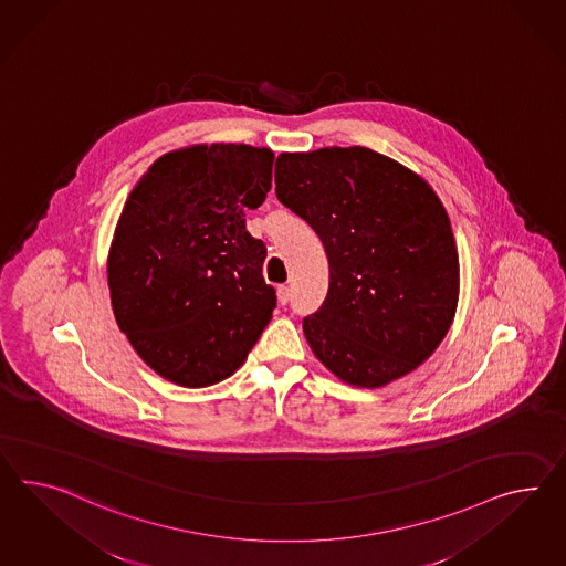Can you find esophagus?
Segmentation results:
<instances>
[{
	"label": "esophagus",
	"mask_w": 566,
	"mask_h": 566,
	"mask_svg": "<svg viewBox=\"0 0 566 566\" xmlns=\"http://www.w3.org/2000/svg\"><path fill=\"white\" fill-rule=\"evenodd\" d=\"M291 291L287 285H279L276 287V300H279V304L285 305L290 302Z\"/></svg>",
	"instance_id": "obj_1"
}]
</instances>
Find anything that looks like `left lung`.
I'll use <instances>...</instances> for the list:
<instances>
[{"label":"left lung","instance_id":"8db88e82","mask_svg":"<svg viewBox=\"0 0 566 566\" xmlns=\"http://www.w3.org/2000/svg\"><path fill=\"white\" fill-rule=\"evenodd\" d=\"M275 185L328 256V295L304 319L316 359L367 390L415 371L446 338L460 297L455 238L433 187L361 146L283 151Z\"/></svg>","mask_w":566,"mask_h":566}]
</instances>
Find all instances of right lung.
I'll return each mask as SVG.
<instances>
[{
    "instance_id": "obj_1",
    "label": "right lung",
    "mask_w": 566,
    "mask_h": 566,
    "mask_svg": "<svg viewBox=\"0 0 566 566\" xmlns=\"http://www.w3.org/2000/svg\"><path fill=\"white\" fill-rule=\"evenodd\" d=\"M273 161V149L244 144L172 149L118 216L106 259L116 324L158 376L182 388L232 376L273 318L266 248L244 221L271 190Z\"/></svg>"
}]
</instances>
